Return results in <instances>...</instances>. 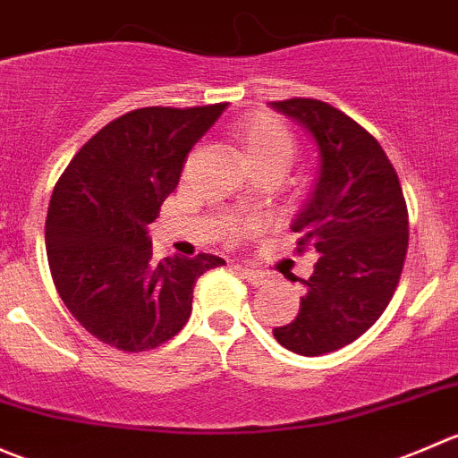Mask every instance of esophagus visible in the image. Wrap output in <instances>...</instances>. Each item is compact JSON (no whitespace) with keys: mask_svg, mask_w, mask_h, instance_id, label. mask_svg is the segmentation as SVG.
I'll return each mask as SVG.
<instances>
[{"mask_svg":"<svg viewBox=\"0 0 458 458\" xmlns=\"http://www.w3.org/2000/svg\"><path fill=\"white\" fill-rule=\"evenodd\" d=\"M235 271H238V274L242 276V278L247 280V283H251L253 287H258V284H265V283H267V278H265V276L260 274V271H256V269H249V267H242V265H238V267H235Z\"/></svg>","mask_w":458,"mask_h":458,"instance_id":"obj_1","label":"esophagus"}]
</instances>
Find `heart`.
<instances>
[{"label": "heart", "instance_id": "obj_1", "mask_svg": "<svg viewBox=\"0 0 458 458\" xmlns=\"http://www.w3.org/2000/svg\"><path fill=\"white\" fill-rule=\"evenodd\" d=\"M242 162L249 171L274 169L284 174L296 157V140L274 115L253 113L233 133Z\"/></svg>", "mask_w": 458, "mask_h": 458}]
</instances>
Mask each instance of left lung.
Here are the masks:
<instances>
[{"mask_svg":"<svg viewBox=\"0 0 458 458\" xmlns=\"http://www.w3.org/2000/svg\"><path fill=\"white\" fill-rule=\"evenodd\" d=\"M310 133L318 171L292 231L320 253L292 323L276 341L301 356L336 352L363 336L389 305L407 253V207L381 144L318 99L269 102ZM301 251V249H298Z\"/></svg>","mask_w":458,"mask_h":458,"instance_id":"left-lung-1","label":"left lung"}]
</instances>
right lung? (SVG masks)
I'll return each mask as SVG.
<instances>
[{
    "label": "right lung",
    "mask_w": 458,
    "mask_h": 458,
    "mask_svg": "<svg viewBox=\"0 0 458 458\" xmlns=\"http://www.w3.org/2000/svg\"><path fill=\"white\" fill-rule=\"evenodd\" d=\"M227 104L148 106L93 135L55 184L47 253L57 293L77 323L122 352L153 350L184 327L193 287L223 258L153 260L148 225L178 187L187 153Z\"/></svg>",
    "instance_id": "1"
}]
</instances>
